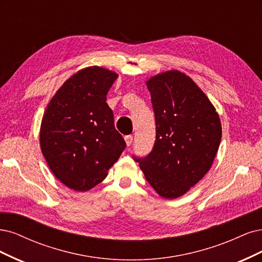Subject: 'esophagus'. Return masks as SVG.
<instances>
[{"mask_svg": "<svg viewBox=\"0 0 262 262\" xmlns=\"http://www.w3.org/2000/svg\"><path fill=\"white\" fill-rule=\"evenodd\" d=\"M124 139H125L126 145H127V146L132 145V142H133V136H132V135H127V136L124 137Z\"/></svg>", "mask_w": 262, "mask_h": 262, "instance_id": "obj_1", "label": "esophagus"}]
</instances>
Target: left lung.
<instances>
[{
  "instance_id": "obj_1",
  "label": "left lung",
  "mask_w": 262,
  "mask_h": 262,
  "mask_svg": "<svg viewBox=\"0 0 262 262\" xmlns=\"http://www.w3.org/2000/svg\"><path fill=\"white\" fill-rule=\"evenodd\" d=\"M146 85L157 136L152 151L135 160L158 195L175 199L210 170L222 137L221 121L205 92L186 74L163 72Z\"/></svg>"
}]
</instances>
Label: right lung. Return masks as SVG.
Instances as JSON below:
<instances>
[{"instance_id": "add662e5", "label": "right lung", "mask_w": 262, "mask_h": 262, "mask_svg": "<svg viewBox=\"0 0 262 262\" xmlns=\"http://www.w3.org/2000/svg\"><path fill=\"white\" fill-rule=\"evenodd\" d=\"M117 77L100 66L78 71L55 92L42 116V155L56 179L76 191L102 182L126 147L106 103Z\"/></svg>"}]
</instances>
